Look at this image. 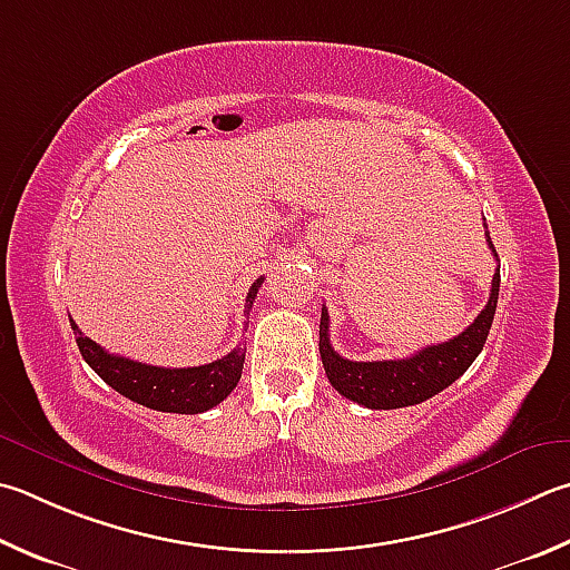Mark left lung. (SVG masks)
I'll return each mask as SVG.
<instances>
[{
    "label": "left lung",
    "instance_id": "left-lung-1",
    "mask_svg": "<svg viewBox=\"0 0 570 570\" xmlns=\"http://www.w3.org/2000/svg\"><path fill=\"white\" fill-rule=\"evenodd\" d=\"M485 242H489L493 256L499 258L489 232H485ZM499 286L501 266H495L489 304L473 318L471 326H465L459 336L443 341V344L426 346L406 358L393 361H348L338 356L328 341V312L326 306H321L318 351L331 386L341 396L356 401L361 406L386 411L413 406V403L436 396V393L463 376L465 368L481 354L493 324L495 304H499Z\"/></svg>",
    "mask_w": 570,
    "mask_h": 570
}]
</instances>
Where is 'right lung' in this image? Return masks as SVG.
<instances>
[{
    "mask_svg": "<svg viewBox=\"0 0 570 570\" xmlns=\"http://www.w3.org/2000/svg\"><path fill=\"white\" fill-rule=\"evenodd\" d=\"M262 284L264 276L256 278L252 284L249 296H246V314H249ZM71 328H75L77 346L87 364L95 368L114 391H119L121 396L137 401L141 406L154 411L204 413L229 396L242 379L246 356L244 346H236L232 354H226L204 366L164 368L109 354V351L101 348L97 341L81 334L75 321H71Z\"/></svg>",
    "mask_w": 570,
    "mask_h": 570,
    "instance_id": "obj_1",
    "label": "right lung"
}]
</instances>
